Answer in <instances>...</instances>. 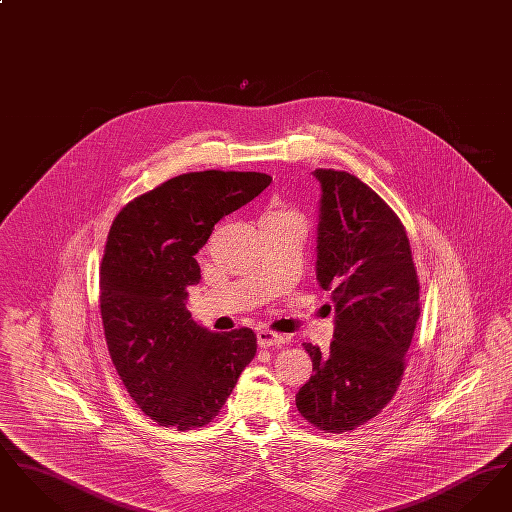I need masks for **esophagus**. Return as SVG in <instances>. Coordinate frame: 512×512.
Returning a JSON list of instances; mask_svg holds the SVG:
<instances>
[{"label": "esophagus", "instance_id": "esophagus-1", "mask_svg": "<svg viewBox=\"0 0 512 512\" xmlns=\"http://www.w3.org/2000/svg\"><path fill=\"white\" fill-rule=\"evenodd\" d=\"M284 341H286V338L282 334H276V332H270V330H259L257 332L259 347H272V345H280Z\"/></svg>", "mask_w": 512, "mask_h": 512}]
</instances>
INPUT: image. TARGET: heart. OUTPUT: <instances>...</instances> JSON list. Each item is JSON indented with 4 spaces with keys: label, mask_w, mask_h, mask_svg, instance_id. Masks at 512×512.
<instances>
[{
    "label": "heart",
    "mask_w": 512,
    "mask_h": 512,
    "mask_svg": "<svg viewBox=\"0 0 512 512\" xmlns=\"http://www.w3.org/2000/svg\"><path fill=\"white\" fill-rule=\"evenodd\" d=\"M288 220H299V222H303L301 215H299L297 211L290 209L286 203H282V201H272V203L268 205L267 211L263 213V217H261V224L288 222Z\"/></svg>",
    "instance_id": "heart-1"
}]
</instances>
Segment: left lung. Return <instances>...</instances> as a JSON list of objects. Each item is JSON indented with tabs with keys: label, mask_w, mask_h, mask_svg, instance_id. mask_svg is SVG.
I'll return each instance as SVG.
<instances>
[{
	"label": "left lung",
	"mask_w": 512,
	"mask_h": 512,
	"mask_svg": "<svg viewBox=\"0 0 512 512\" xmlns=\"http://www.w3.org/2000/svg\"><path fill=\"white\" fill-rule=\"evenodd\" d=\"M317 282L334 303V341L303 343L311 380L295 405L320 430L341 434L380 413L399 388L413 340L418 278L405 226L349 172L317 169Z\"/></svg>",
	"instance_id": "1"
}]
</instances>
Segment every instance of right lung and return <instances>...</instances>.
I'll use <instances>...</instances> for the list:
<instances>
[{
    "label": "right lung",
    "instance_id": "1",
    "mask_svg": "<svg viewBox=\"0 0 512 512\" xmlns=\"http://www.w3.org/2000/svg\"><path fill=\"white\" fill-rule=\"evenodd\" d=\"M263 172L180 174L130 201L109 230L99 303L111 361L136 405L167 428L211 422L257 353L249 328L211 332L186 309L195 253L261 194Z\"/></svg>",
    "mask_w": 512,
    "mask_h": 512
}]
</instances>
